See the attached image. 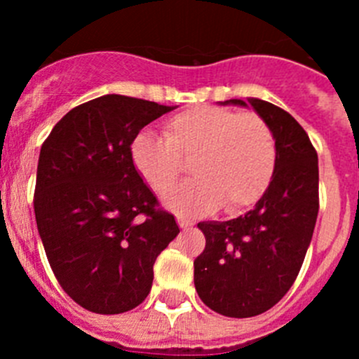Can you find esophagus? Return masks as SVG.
Instances as JSON below:
<instances>
[{
	"mask_svg": "<svg viewBox=\"0 0 359 359\" xmlns=\"http://www.w3.org/2000/svg\"><path fill=\"white\" fill-rule=\"evenodd\" d=\"M176 221H177V224H180V228H182V230H187V228H190V226H192V223H190L189 219L182 217V215H177V217H176Z\"/></svg>",
	"mask_w": 359,
	"mask_h": 359,
	"instance_id": "esophagus-1",
	"label": "esophagus"
}]
</instances>
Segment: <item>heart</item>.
I'll list each match as a JSON object with an SVG mask.
<instances>
[{
    "mask_svg": "<svg viewBox=\"0 0 359 359\" xmlns=\"http://www.w3.org/2000/svg\"><path fill=\"white\" fill-rule=\"evenodd\" d=\"M163 135L142 131L129 147L133 167L156 194H167L190 160L196 174L167 198L183 215L217 210L237 214L253 207L268 189L277 165L271 128L255 113L199 106L182 111L163 126Z\"/></svg>",
    "mask_w": 359,
    "mask_h": 359,
    "instance_id": "heart-1",
    "label": "heart"
}]
</instances>
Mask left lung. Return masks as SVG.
Here are the masks:
<instances>
[{
  "mask_svg": "<svg viewBox=\"0 0 359 359\" xmlns=\"http://www.w3.org/2000/svg\"><path fill=\"white\" fill-rule=\"evenodd\" d=\"M277 142V165L255 208L230 221L198 223L205 250L194 284L205 306L230 318L271 309L293 286L318 215V154L287 111L248 98ZM224 104L246 106L239 98Z\"/></svg>",
  "mask_w": 359,
  "mask_h": 359,
  "instance_id": "8db88e82",
  "label": "left lung"
}]
</instances>
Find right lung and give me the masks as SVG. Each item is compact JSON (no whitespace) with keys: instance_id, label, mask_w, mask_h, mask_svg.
I'll return each mask as SVG.
<instances>
[{"instance_id":"1","label":"right lung","mask_w":359,"mask_h":359,"mask_svg":"<svg viewBox=\"0 0 359 359\" xmlns=\"http://www.w3.org/2000/svg\"><path fill=\"white\" fill-rule=\"evenodd\" d=\"M172 109L104 95L68 111L41 147L37 230L61 287L91 313L140 306L156 257L180 233L129 156L133 138Z\"/></svg>"}]
</instances>
